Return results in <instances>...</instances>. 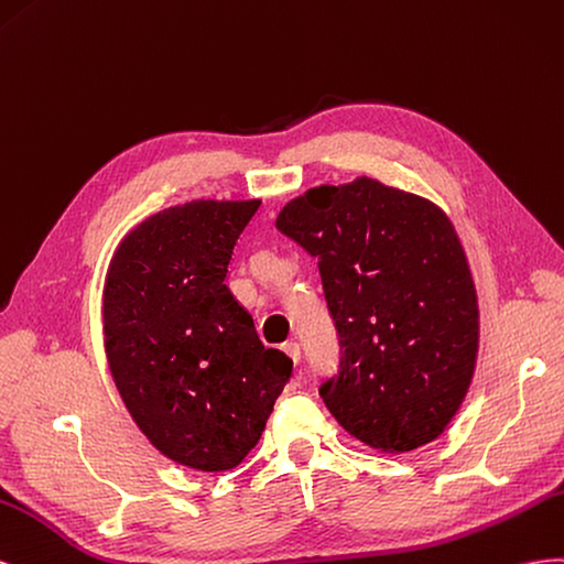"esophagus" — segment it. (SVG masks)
<instances>
[{
  "instance_id": "obj_1",
  "label": "esophagus",
  "mask_w": 564,
  "mask_h": 564,
  "mask_svg": "<svg viewBox=\"0 0 564 564\" xmlns=\"http://www.w3.org/2000/svg\"><path fill=\"white\" fill-rule=\"evenodd\" d=\"M283 351L288 354V357H291V361H293L295 366L300 364L302 351H300V345H297V343H285V345H283Z\"/></svg>"
}]
</instances>
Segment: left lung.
Segmentation results:
<instances>
[{
    "mask_svg": "<svg viewBox=\"0 0 564 564\" xmlns=\"http://www.w3.org/2000/svg\"><path fill=\"white\" fill-rule=\"evenodd\" d=\"M276 229L318 260L340 335V368L318 388L335 421L382 454L437 440L479 349L477 293L452 219L423 196L357 176L285 203Z\"/></svg>",
    "mask_w": 564,
    "mask_h": 564,
    "instance_id": "obj_1",
    "label": "left lung"
}]
</instances>
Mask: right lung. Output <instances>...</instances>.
<instances>
[{
  "label": "right lung",
  "mask_w": 564,
  "mask_h": 564,
  "mask_svg": "<svg viewBox=\"0 0 564 564\" xmlns=\"http://www.w3.org/2000/svg\"><path fill=\"white\" fill-rule=\"evenodd\" d=\"M260 203L198 198L151 215L104 283V347L127 411L160 454L200 473L252 452L293 373L224 283Z\"/></svg>",
  "instance_id": "1"
}]
</instances>
